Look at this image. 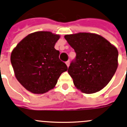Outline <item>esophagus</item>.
Segmentation results:
<instances>
[{
    "label": "esophagus",
    "instance_id": "obj_1",
    "mask_svg": "<svg viewBox=\"0 0 127 127\" xmlns=\"http://www.w3.org/2000/svg\"><path fill=\"white\" fill-rule=\"evenodd\" d=\"M66 65H67V66H68V67H69V61H66Z\"/></svg>",
    "mask_w": 127,
    "mask_h": 127
}]
</instances>
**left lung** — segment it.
Listing matches in <instances>:
<instances>
[{
    "mask_svg": "<svg viewBox=\"0 0 127 127\" xmlns=\"http://www.w3.org/2000/svg\"><path fill=\"white\" fill-rule=\"evenodd\" d=\"M64 38L76 52L68 70L75 86L85 94L102 90L118 68L117 49L97 34L78 33Z\"/></svg>",
    "mask_w": 127,
    "mask_h": 127,
    "instance_id": "8db88e82",
    "label": "left lung"
}]
</instances>
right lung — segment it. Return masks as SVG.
Returning <instances> with one entry per match:
<instances>
[{"label":"right lung","instance_id":"add662e5","mask_svg":"<svg viewBox=\"0 0 127 127\" xmlns=\"http://www.w3.org/2000/svg\"><path fill=\"white\" fill-rule=\"evenodd\" d=\"M59 38L50 32H36L27 35L12 51L11 62L16 77L30 92H48L68 70L59 59V51L54 48Z\"/></svg>","mask_w":127,"mask_h":127}]
</instances>
